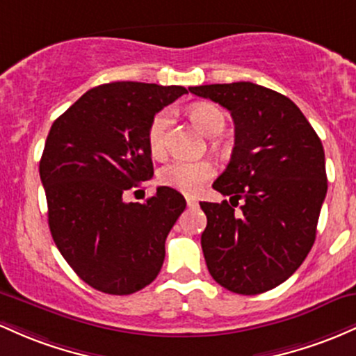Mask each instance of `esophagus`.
I'll list each match as a JSON object with an SVG mask.
<instances>
[{
	"instance_id": "esophagus-1",
	"label": "esophagus",
	"mask_w": 356,
	"mask_h": 356,
	"mask_svg": "<svg viewBox=\"0 0 356 356\" xmlns=\"http://www.w3.org/2000/svg\"><path fill=\"white\" fill-rule=\"evenodd\" d=\"M186 205L190 207V209H193V207H197L198 205V202L195 198H191V197H186Z\"/></svg>"
}]
</instances>
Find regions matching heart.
<instances>
[{
    "label": "heart",
    "instance_id": "obj_1",
    "mask_svg": "<svg viewBox=\"0 0 356 356\" xmlns=\"http://www.w3.org/2000/svg\"><path fill=\"white\" fill-rule=\"evenodd\" d=\"M197 126L207 136L222 133L225 127V114L213 104H197L190 111ZM171 122V111L163 109L154 114L147 126V146L154 156L165 154L168 146V127ZM215 168L210 161H186L175 159L159 170V183L183 193H197L205 181L213 177Z\"/></svg>",
    "mask_w": 356,
    "mask_h": 356
}]
</instances>
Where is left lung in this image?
<instances>
[{"instance_id":"1","label":"left lung","mask_w":356,"mask_h":356,"mask_svg":"<svg viewBox=\"0 0 356 356\" xmlns=\"http://www.w3.org/2000/svg\"><path fill=\"white\" fill-rule=\"evenodd\" d=\"M190 92L229 109L235 124L230 163L213 183L230 203H200L209 273L232 293H266L296 273L316 238L328 190L321 139L296 104L267 87L211 83Z\"/></svg>"}]
</instances>
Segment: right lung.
Returning <instances> with one entry per match:
<instances>
[{"label":"right lung","instance_id":"1","mask_svg":"<svg viewBox=\"0 0 356 356\" xmlns=\"http://www.w3.org/2000/svg\"><path fill=\"white\" fill-rule=\"evenodd\" d=\"M181 86L111 82L87 90L50 127L40 159L55 245L83 282L124 296L156 279L165 242L185 210L159 186L146 203L126 202L153 178L147 126L186 94Z\"/></svg>","mask_w":356,"mask_h":356}]
</instances>
